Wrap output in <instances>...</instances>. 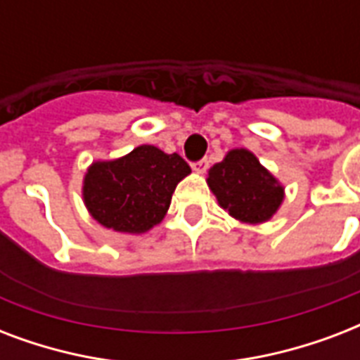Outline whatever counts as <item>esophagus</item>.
<instances>
[{"label": "esophagus", "mask_w": 360, "mask_h": 360, "mask_svg": "<svg viewBox=\"0 0 360 360\" xmlns=\"http://www.w3.org/2000/svg\"><path fill=\"white\" fill-rule=\"evenodd\" d=\"M207 168H209L207 158H202V160H196V162L192 164V169H194V172H198V174H203V172H205Z\"/></svg>", "instance_id": "obj_1"}]
</instances>
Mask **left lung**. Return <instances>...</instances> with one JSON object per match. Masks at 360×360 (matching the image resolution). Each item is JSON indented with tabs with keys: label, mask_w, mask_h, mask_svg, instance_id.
I'll return each mask as SVG.
<instances>
[{
	"label": "left lung",
	"mask_w": 360,
	"mask_h": 360,
	"mask_svg": "<svg viewBox=\"0 0 360 360\" xmlns=\"http://www.w3.org/2000/svg\"><path fill=\"white\" fill-rule=\"evenodd\" d=\"M209 188L233 219L248 224L265 222L284 200V188L250 151L233 149L209 169Z\"/></svg>",
	"instance_id": "1"
}]
</instances>
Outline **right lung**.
<instances>
[{
    "label": "right lung",
    "instance_id": "add662e5",
    "mask_svg": "<svg viewBox=\"0 0 360 360\" xmlns=\"http://www.w3.org/2000/svg\"><path fill=\"white\" fill-rule=\"evenodd\" d=\"M191 166L155 146H140L129 155L93 162L84 179V202L98 224L121 233H143L168 211L172 194Z\"/></svg>",
    "mask_w": 360,
    "mask_h": 360
}]
</instances>
